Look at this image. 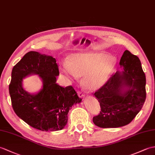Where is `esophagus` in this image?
I'll return each mask as SVG.
<instances>
[{
    "label": "esophagus",
    "mask_w": 155,
    "mask_h": 155,
    "mask_svg": "<svg viewBox=\"0 0 155 155\" xmlns=\"http://www.w3.org/2000/svg\"><path fill=\"white\" fill-rule=\"evenodd\" d=\"M77 94L78 95V96L80 97V98H84V94H82V93L80 91H77Z\"/></svg>",
    "instance_id": "esophagus-1"
}]
</instances>
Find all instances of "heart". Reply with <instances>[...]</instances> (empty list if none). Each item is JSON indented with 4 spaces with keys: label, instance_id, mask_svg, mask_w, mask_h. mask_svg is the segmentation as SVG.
Instances as JSON below:
<instances>
[{
    "label": "heart",
    "instance_id": "heart-1",
    "mask_svg": "<svg viewBox=\"0 0 155 155\" xmlns=\"http://www.w3.org/2000/svg\"><path fill=\"white\" fill-rule=\"evenodd\" d=\"M117 59L105 52L72 53L61 64L60 70L71 80L82 77V84L88 91H96L108 81L116 69Z\"/></svg>",
    "mask_w": 155,
    "mask_h": 155
}]
</instances>
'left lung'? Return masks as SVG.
<instances>
[{"mask_svg":"<svg viewBox=\"0 0 155 155\" xmlns=\"http://www.w3.org/2000/svg\"><path fill=\"white\" fill-rule=\"evenodd\" d=\"M122 71L111 75L94 96L101 111L93 122L102 128L129 124L135 117L146 99V77L138 57L125 50L120 59Z\"/></svg>","mask_w":155,"mask_h":155,"instance_id":"left-lung-1","label":"left lung"}]
</instances>
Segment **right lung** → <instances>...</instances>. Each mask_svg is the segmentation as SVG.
<instances>
[{
	"label": "right lung",
	"mask_w": 155,
	"mask_h": 155,
	"mask_svg": "<svg viewBox=\"0 0 155 155\" xmlns=\"http://www.w3.org/2000/svg\"><path fill=\"white\" fill-rule=\"evenodd\" d=\"M38 74L42 88L30 94L23 88V78ZM59 75L56 59L37 51L27 53L13 67L9 93L14 112L31 127L43 131L63 129L67 124L69 110L80 103L73 86L63 88L57 84Z\"/></svg>",
	"instance_id": "obj_1"
}]
</instances>
